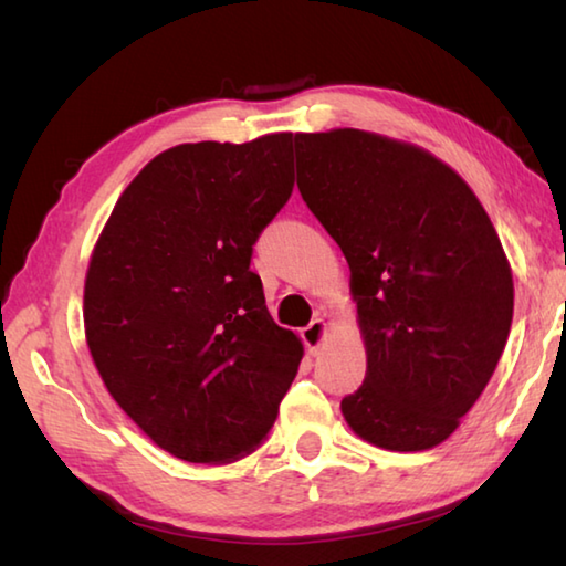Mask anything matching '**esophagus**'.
<instances>
[{
  "mask_svg": "<svg viewBox=\"0 0 566 566\" xmlns=\"http://www.w3.org/2000/svg\"><path fill=\"white\" fill-rule=\"evenodd\" d=\"M324 337H327V322L324 319H312L302 329V342H304V347L310 349V354H317Z\"/></svg>",
  "mask_w": 566,
  "mask_h": 566,
  "instance_id": "1",
  "label": "esophagus"
}]
</instances>
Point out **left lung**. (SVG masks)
<instances>
[{"mask_svg":"<svg viewBox=\"0 0 566 566\" xmlns=\"http://www.w3.org/2000/svg\"><path fill=\"white\" fill-rule=\"evenodd\" d=\"M296 187L347 256L367 377L342 399L364 442L442 444L492 379L514 312L500 237L429 151L361 129L294 134Z\"/></svg>","mask_w":566,"mask_h":566,"instance_id":"1","label":"left lung"}]
</instances>
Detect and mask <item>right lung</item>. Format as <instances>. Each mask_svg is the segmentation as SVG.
I'll return each instance as SVG.
<instances>
[{
  "mask_svg": "<svg viewBox=\"0 0 566 566\" xmlns=\"http://www.w3.org/2000/svg\"><path fill=\"white\" fill-rule=\"evenodd\" d=\"M292 187L290 132L171 147L122 191L92 252L84 334L99 377L185 462L254 452L300 369L302 342L249 270Z\"/></svg>",
  "mask_w": 566,
  "mask_h": 566,
  "instance_id": "obj_1",
  "label": "right lung"
}]
</instances>
